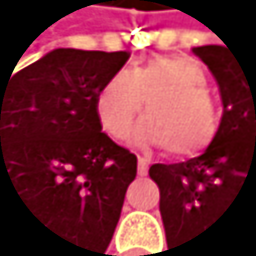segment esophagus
Returning <instances> with one entry per match:
<instances>
[{"label": "esophagus", "mask_w": 256, "mask_h": 256, "mask_svg": "<svg viewBox=\"0 0 256 256\" xmlns=\"http://www.w3.org/2000/svg\"><path fill=\"white\" fill-rule=\"evenodd\" d=\"M136 171H138V175H148V171H150V160L145 158V156H138V160H136Z\"/></svg>", "instance_id": "34e87169"}]
</instances>
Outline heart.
<instances>
[{"mask_svg":"<svg viewBox=\"0 0 256 256\" xmlns=\"http://www.w3.org/2000/svg\"><path fill=\"white\" fill-rule=\"evenodd\" d=\"M148 100L152 111L136 128V138L166 145L171 154L190 158L206 152L218 134V113L210 98V78L190 55L152 57L132 72L120 70L96 94V118L111 138H124Z\"/></svg>","mask_w":256,"mask_h":256,"instance_id":"1","label":"heart"}]
</instances>
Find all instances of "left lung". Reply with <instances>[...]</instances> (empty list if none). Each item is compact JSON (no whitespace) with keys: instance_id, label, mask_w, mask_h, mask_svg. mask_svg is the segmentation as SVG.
Returning <instances> with one entry per match:
<instances>
[{"instance_id":"obj_1","label":"left lung","mask_w":256,"mask_h":256,"mask_svg":"<svg viewBox=\"0 0 256 256\" xmlns=\"http://www.w3.org/2000/svg\"><path fill=\"white\" fill-rule=\"evenodd\" d=\"M192 53L216 78L222 118L201 156L150 169L173 256L206 254L218 246L233 216L256 218V60L220 44Z\"/></svg>"}]
</instances>
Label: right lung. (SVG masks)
Returning <instances> with one entry per match:
<instances>
[{
    "label": "right lung",
    "instance_id": "right-lung-1",
    "mask_svg": "<svg viewBox=\"0 0 256 256\" xmlns=\"http://www.w3.org/2000/svg\"><path fill=\"white\" fill-rule=\"evenodd\" d=\"M126 62L124 50L55 48L0 78V190L46 256H102L111 244L136 156L102 132L94 102Z\"/></svg>",
    "mask_w": 256,
    "mask_h": 256
}]
</instances>
